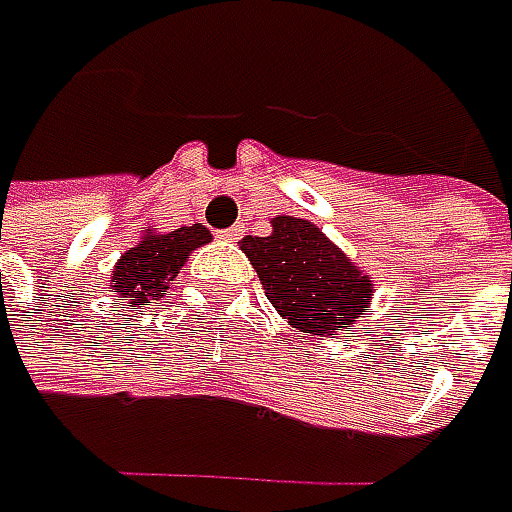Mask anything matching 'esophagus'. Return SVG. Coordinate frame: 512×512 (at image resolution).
Wrapping results in <instances>:
<instances>
[{"label":"esophagus","mask_w":512,"mask_h":512,"mask_svg":"<svg viewBox=\"0 0 512 512\" xmlns=\"http://www.w3.org/2000/svg\"><path fill=\"white\" fill-rule=\"evenodd\" d=\"M242 236V230L233 225V227H225V230H219V239H225V242H236Z\"/></svg>","instance_id":"34e87169"}]
</instances>
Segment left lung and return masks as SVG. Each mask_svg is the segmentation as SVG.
<instances>
[{"label":"left lung","mask_w":512,"mask_h":512,"mask_svg":"<svg viewBox=\"0 0 512 512\" xmlns=\"http://www.w3.org/2000/svg\"><path fill=\"white\" fill-rule=\"evenodd\" d=\"M270 227L267 236H245L242 250L279 316L302 333L327 339L367 316L373 279L322 227L299 216H276Z\"/></svg>","instance_id":"left-lung-1"}]
</instances>
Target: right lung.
I'll return each mask as SVG.
<instances>
[{"mask_svg":"<svg viewBox=\"0 0 512 512\" xmlns=\"http://www.w3.org/2000/svg\"><path fill=\"white\" fill-rule=\"evenodd\" d=\"M210 239L213 236L205 225L179 227V230L148 227L142 239L116 259L110 270V293L122 299V305L130 310L156 305L159 299H165L190 253L207 245Z\"/></svg>","mask_w":512,"mask_h":512,"instance_id":"1","label":"right lung"}]
</instances>
